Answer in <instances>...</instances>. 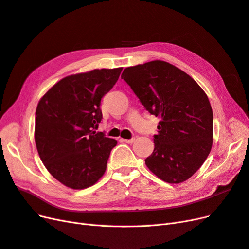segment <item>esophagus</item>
<instances>
[{
  "label": "esophagus",
  "instance_id": "esophagus-1",
  "mask_svg": "<svg viewBox=\"0 0 249 249\" xmlns=\"http://www.w3.org/2000/svg\"><path fill=\"white\" fill-rule=\"evenodd\" d=\"M124 142L125 143H133L135 141V138H131V139H122Z\"/></svg>",
  "mask_w": 249,
  "mask_h": 249
}]
</instances>
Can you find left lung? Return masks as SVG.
Segmentation results:
<instances>
[{
  "label": "left lung",
  "mask_w": 249,
  "mask_h": 249,
  "mask_svg": "<svg viewBox=\"0 0 249 249\" xmlns=\"http://www.w3.org/2000/svg\"><path fill=\"white\" fill-rule=\"evenodd\" d=\"M122 78L150 114L161 118L146 166L164 182H185L213 144V111L206 92L189 74L161 60L126 67Z\"/></svg>",
  "instance_id": "8db88e82"
}]
</instances>
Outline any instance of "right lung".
I'll return each mask as SVG.
<instances>
[{"label": "right lung", "instance_id": "right-lung-1", "mask_svg": "<svg viewBox=\"0 0 249 249\" xmlns=\"http://www.w3.org/2000/svg\"><path fill=\"white\" fill-rule=\"evenodd\" d=\"M123 67L71 74L38 102L34 138L44 166L71 189L94 185L117 144L96 129L103 118L102 97L115 85Z\"/></svg>", "mask_w": 249, "mask_h": 249}]
</instances>
